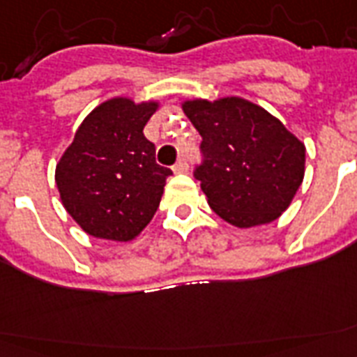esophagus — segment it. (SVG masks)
<instances>
[{
  "label": "esophagus",
  "mask_w": 357,
  "mask_h": 357,
  "mask_svg": "<svg viewBox=\"0 0 357 357\" xmlns=\"http://www.w3.org/2000/svg\"><path fill=\"white\" fill-rule=\"evenodd\" d=\"M188 169H190V165H188V162L184 158H181L175 165H173V171H175V173H188Z\"/></svg>",
  "instance_id": "esophagus-1"
}]
</instances>
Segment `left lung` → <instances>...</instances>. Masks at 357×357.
<instances>
[{"label": "left lung", "mask_w": 357, "mask_h": 357, "mask_svg": "<svg viewBox=\"0 0 357 357\" xmlns=\"http://www.w3.org/2000/svg\"><path fill=\"white\" fill-rule=\"evenodd\" d=\"M203 141L195 169L210 208L250 229L289 208L305 173V145L264 107L240 96L182 102Z\"/></svg>", "instance_id": "8db88e82"}]
</instances>
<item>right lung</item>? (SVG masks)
Segmentation results:
<instances>
[{
    "label": "right lung",
    "mask_w": 357,
    "mask_h": 357,
    "mask_svg": "<svg viewBox=\"0 0 357 357\" xmlns=\"http://www.w3.org/2000/svg\"><path fill=\"white\" fill-rule=\"evenodd\" d=\"M158 102L115 96L84 119L55 165L61 203L85 233L130 242L158 208L171 169L156 164L143 128Z\"/></svg>",
    "instance_id": "right-lung-1"
}]
</instances>
